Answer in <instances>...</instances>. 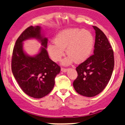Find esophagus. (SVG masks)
<instances>
[{"label":"esophagus","instance_id":"1","mask_svg":"<svg viewBox=\"0 0 125 125\" xmlns=\"http://www.w3.org/2000/svg\"><path fill=\"white\" fill-rule=\"evenodd\" d=\"M68 71V69L67 68H63V67H62L61 68V71L62 72H66Z\"/></svg>","mask_w":125,"mask_h":125}]
</instances>
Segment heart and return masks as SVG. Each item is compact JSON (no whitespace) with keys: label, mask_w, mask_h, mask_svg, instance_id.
<instances>
[{"label":"heart","mask_w":125,"mask_h":125,"mask_svg":"<svg viewBox=\"0 0 125 125\" xmlns=\"http://www.w3.org/2000/svg\"><path fill=\"white\" fill-rule=\"evenodd\" d=\"M94 38L87 30L69 29L58 33L54 38V43L48 46V52L54 61L58 62L63 56L66 49L68 56L62 62L69 64L73 61L81 63L85 61L91 54L94 46Z\"/></svg>","instance_id":"1"}]
</instances>
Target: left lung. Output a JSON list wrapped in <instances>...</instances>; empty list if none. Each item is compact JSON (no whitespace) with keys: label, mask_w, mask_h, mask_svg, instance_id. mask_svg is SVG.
I'll list each match as a JSON object with an SVG mask.
<instances>
[{"label":"left lung","mask_w":125,"mask_h":125,"mask_svg":"<svg viewBox=\"0 0 125 125\" xmlns=\"http://www.w3.org/2000/svg\"><path fill=\"white\" fill-rule=\"evenodd\" d=\"M95 31L94 54L76 67L74 90L81 95L93 97L100 94L110 81L114 68L113 51L107 37L100 29Z\"/></svg>","instance_id":"left-lung-1"}]
</instances>
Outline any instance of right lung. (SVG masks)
I'll return each mask as SVG.
<instances>
[{
	"instance_id": "add662e5",
	"label": "right lung",
	"mask_w": 125,
	"mask_h": 125,
	"mask_svg": "<svg viewBox=\"0 0 125 125\" xmlns=\"http://www.w3.org/2000/svg\"><path fill=\"white\" fill-rule=\"evenodd\" d=\"M30 38H38L43 47L35 57H30L22 50V42ZM48 39L42 36L41 28L32 26L21 33L13 50L12 71L21 90L29 96L39 99L52 91L54 78L61 67L49 58L47 48Z\"/></svg>"
}]
</instances>
